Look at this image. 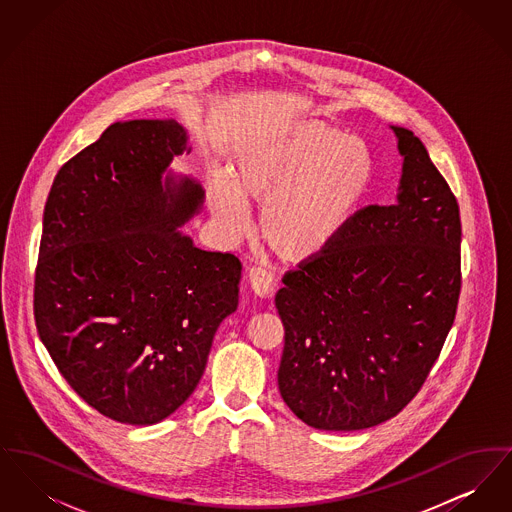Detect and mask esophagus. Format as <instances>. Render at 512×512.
Here are the masks:
<instances>
[{"label": "esophagus", "instance_id": "34e87169", "mask_svg": "<svg viewBox=\"0 0 512 512\" xmlns=\"http://www.w3.org/2000/svg\"><path fill=\"white\" fill-rule=\"evenodd\" d=\"M247 278H249V286H251V290H253L255 295H259V297H268V295H272V290H274V280H272V274H268L265 268H249Z\"/></svg>", "mask_w": 512, "mask_h": 512}]
</instances>
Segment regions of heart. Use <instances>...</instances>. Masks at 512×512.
<instances>
[{
    "instance_id": "b5f03b06",
    "label": "heart",
    "mask_w": 512,
    "mask_h": 512,
    "mask_svg": "<svg viewBox=\"0 0 512 512\" xmlns=\"http://www.w3.org/2000/svg\"><path fill=\"white\" fill-rule=\"evenodd\" d=\"M374 155L363 140L315 117L261 126L234 149L228 176L209 186V209L222 230L240 238L247 203L263 205L259 236L288 263L315 259L361 209L374 180Z\"/></svg>"
}]
</instances>
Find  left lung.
<instances>
[{
  "mask_svg": "<svg viewBox=\"0 0 512 512\" xmlns=\"http://www.w3.org/2000/svg\"><path fill=\"white\" fill-rule=\"evenodd\" d=\"M391 205L361 209L340 238L284 276L278 388L317 430L353 432L401 413L438 361L461 293V215L411 130Z\"/></svg>",
  "mask_w": 512,
  "mask_h": 512,
  "instance_id": "obj_1",
  "label": "left lung"
}]
</instances>
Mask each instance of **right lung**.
I'll return each mask as SVG.
<instances>
[{"label": "right lung", "instance_id": "add662e5", "mask_svg": "<svg viewBox=\"0 0 512 512\" xmlns=\"http://www.w3.org/2000/svg\"><path fill=\"white\" fill-rule=\"evenodd\" d=\"M190 151L176 121L115 122L61 167L44 209L40 340L69 386L122 424L171 416L238 309L240 259L180 230L205 199L197 180L171 171Z\"/></svg>", "mask_w": 512, "mask_h": 512}]
</instances>
